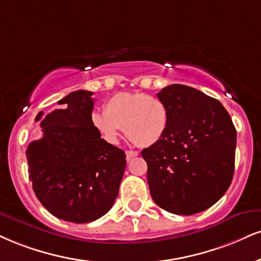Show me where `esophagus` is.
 <instances>
[{"label":"esophagus","mask_w":261,"mask_h":261,"mask_svg":"<svg viewBox=\"0 0 261 261\" xmlns=\"http://www.w3.org/2000/svg\"><path fill=\"white\" fill-rule=\"evenodd\" d=\"M139 155V152H136V150H126V161L128 162L130 159H133L134 156H137Z\"/></svg>","instance_id":"1"}]
</instances>
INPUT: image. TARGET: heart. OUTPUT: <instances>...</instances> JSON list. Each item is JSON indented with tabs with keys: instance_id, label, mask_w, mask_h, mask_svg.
<instances>
[{
	"instance_id": "1",
	"label": "heart",
	"mask_w": 261,
	"mask_h": 261,
	"mask_svg": "<svg viewBox=\"0 0 261 261\" xmlns=\"http://www.w3.org/2000/svg\"><path fill=\"white\" fill-rule=\"evenodd\" d=\"M170 114L161 98L142 92H120L105 103V113L93 112L91 124L107 143L115 144L121 130L139 147L159 142L166 133Z\"/></svg>"
}]
</instances>
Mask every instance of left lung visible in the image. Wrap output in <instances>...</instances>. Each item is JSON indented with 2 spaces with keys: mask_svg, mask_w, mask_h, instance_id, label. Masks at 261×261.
<instances>
[{
  "mask_svg": "<svg viewBox=\"0 0 261 261\" xmlns=\"http://www.w3.org/2000/svg\"><path fill=\"white\" fill-rule=\"evenodd\" d=\"M170 114L164 137L142 150L147 181L156 205L177 215L210 208L230 187L236 128L218 99L186 85L162 89Z\"/></svg>",
  "mask_w": 261,
  "mask_h": 261,
  "instance_id": "8db88e82",
  "label": "left lung"
}]
</instances>
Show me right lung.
<instances>
[{"mask_svg":"<svg viewBox=\"0 0 261 261\" xmlns=\"http://www.w3.org/2000/svg\"><path fill=\"white\" fill-rule=\"evenodd\" d=\"M77 90L58 102L63 108L43 115L42 139L27 149L29 178L37 199L62 220L85 224L111 210L126 168V155L107 143L91 124L95 100Z\"/></svg>","mask_w":261,"mask_h":261,"instance_id":"1","label":"right lung"}]
</instances>
